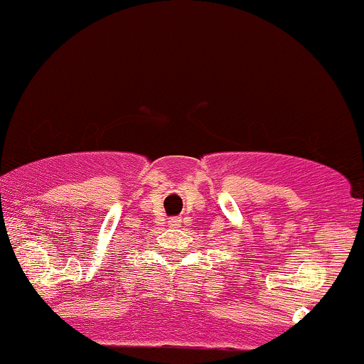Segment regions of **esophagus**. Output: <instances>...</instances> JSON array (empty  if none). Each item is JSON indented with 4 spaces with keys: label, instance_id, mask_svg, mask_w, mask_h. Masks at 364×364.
<instances>
[{
    "label": "esophagus",
    "instance_id": "1",
    "mask_svg": "<svg viewBox=\"0 0 364 364\" xmlns=\"http://www.w3.org/2000/svg\"><path fill=\"white\" fill-rule=\"evenodd\" d=\"M179 221H181L179 218H171L169 221H167V225H169V226H179Z\"/></svg>",
    "mask_w": 364,
    "mask_h": 364
}]
</instances>
